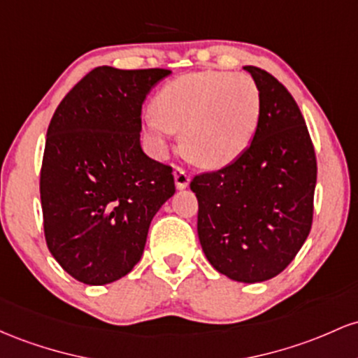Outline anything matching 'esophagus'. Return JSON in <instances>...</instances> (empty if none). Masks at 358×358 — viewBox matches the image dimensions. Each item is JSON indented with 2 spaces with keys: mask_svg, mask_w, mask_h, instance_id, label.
I'll return each mask as SVG.
<instances>
[{
  "mask_svg": "<svg viewBox=\"0 0 358 358\" xmlns=\"http://www.w3.org/2000/svg\"><path fill=\"white\" fill-rule=\"evenodd\" d=\"M174 180H176V187L178 189H186L189 186V174L186 172L184 167H176L174 169Z\"/></svg>",
  "mask_w": 358,
  "mask_h": 358,
  "instance_id": "esophagus-1",
  "label": "esophagus"
}]
</instances>
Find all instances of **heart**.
Listing matches in <instances>:
<instances>
[{"instance_id":"b5f03b06","label":"heart","mask_w":358,"mask_h":358,"mask_svg":"<svg viewBox=\"0 0 358 358\" xmlns=\"http://www.w3.org/2000/svg\"><path fill=\"white\" fill-rule=\"evenodd\" d=\"M147 131L160 150L174 131L191 160L218 169L247 150L260 116V92L248 74L203 71L167 83L154 99Z\"/></svg>"}]
</instances>
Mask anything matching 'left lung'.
Instances as JSON below:
<instances>
[{"instance_id":"obj_1","label":"left lung","mask_w":358,"mask_h":358,"mask_svg":"<svg viewBox=\"0 0 358 358\" xmlns=\"http://www.w3.org/2000/svg\"><path fill=\"white\" fill-rule=\"evenodd\" d=\"M260 92V116L247 150L191 180L198 235L218 272L262 282L286 268L313 224L316 154L298 103L267 71L245 66Z\"/></svg>"}]
</instances>
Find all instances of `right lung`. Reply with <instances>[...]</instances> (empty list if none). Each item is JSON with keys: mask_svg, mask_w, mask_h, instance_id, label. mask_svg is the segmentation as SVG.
<instances>
[{"mask_svg": "<svg viewBox=\"0 0 358 358\" xmlns=\"http://www.w3.org/2000/svg\"><path fill=\"white\" fill-rule=\"evenodd\" d=\"M169 74L96 67L52 116L40 169L43 233L79 282L103 286L127 275L152 218L176 192L172 167L140 147L143 99Z\"/></svg>", "mask_w": 358, "mask_h": 358, "instance_id": "right-lung-1", "label": "right lung"}]
</instances>
